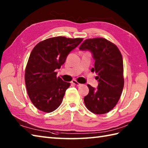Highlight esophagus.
Wrapping results in <instances>:
<instances>
[{
    "mask_svg": "<svg viewBox=\"0 0 148 148\" xmlns=\"http://www.w3.org/2000/svg\"><path fill=\"white\" fill-rule=\"evenodd\" d=\"M71 83H72V84H74V85H76V86H81V84L78 83L77 81H76V80H72Z\"/></svg>",
    "mask_w": 148,
    "mask_h": 148,
    "instance_id": "1",
    "label": "esophagus"
}]
</instances>
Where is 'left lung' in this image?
<instances>
[{"label":"left lung","mask_w":148,"mask_h":148,"mask_svg":"<svg viewBox=\"0 0 148 148\" xmlns=\"http://www.w3.org/2000/svg\"><path fill=\"white\" fill-rule=\"evenodd\" d=\"M80 50H89L95 60L92 72L98 76L97 89L88 84L89 93L84 97L87 109L97 114L109 112L117 104L124 86L123 63L118 47L105 38L88 39Z\"/></svg>","instance_id":"obj_1"}]
</instances>
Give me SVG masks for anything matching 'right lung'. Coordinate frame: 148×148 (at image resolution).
Returning a JSON list of instances; mask_svg holds the SVG:
<instances>
[{"mask_svg": "<svg viewBox=\"0 0 148 148\" xmlns=\"http://www.w3.org/2000/svg\"><path fill=\"white\" fill-rule=\"evenodd\" d=\"M83 39L59 36L40 41L31 52L25 69V80L28 95L34 106L45 112L57 109L70 83L56 77L72 49Z\"/></svg>", "mask_w": 148, "mask_h": 148, "instance_id": "1", "label": "right lung"}]
</instances>
